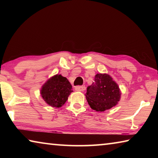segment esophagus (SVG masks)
<instances>
[{"label":"esophagus","instance_id":"obj_1","mask_svg":"<svg viewBox=\"0 0 158 158\" xmlns=\"http://www.w3.org/2000/svg\"><path fill=\"white\" fill-rule=\"evenodd\" d=\"M85 89V87L84 85H78V86L75 87V90L77 91H84Z\"/></svg>","mask_w":158,"mask_h":158}]
</instances>
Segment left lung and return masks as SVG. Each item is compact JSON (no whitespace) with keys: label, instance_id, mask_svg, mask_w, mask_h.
<instances>
[{"label":"left lung","instance_id":"1","mask_svg":"<svg viewBox=\"0 0 158 158\" xmlns=\"http://www.w3.org/2000/svg\"><path fill=\"white\" fill-rule=\"evenodd\" d=\"M121 90L107 74H97L94 81L88 86L85 98L93 110L105 111L116 106L121 99Z\"/></svg>","mask_w":158,"mask_h":158}]
</instances>
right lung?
Segmentation results:
<instances>
[{
	"mask_svg": "<svg viewBox=\"0 0 158 158\" xmlns=\"http://www.w3.org/2000/svg\"><path fill=\"white\" fill-rule=\"evenodd\" d=\"M72 85L61 74H56L42 85L40 94L47 105L52 107H61L73 92Z\"/></svg>",
	"mask_w": 158,
	"mask_h": 158,
	"instance_id": "right-lung-1",
	"label": "right lung"
}]
</instances>
